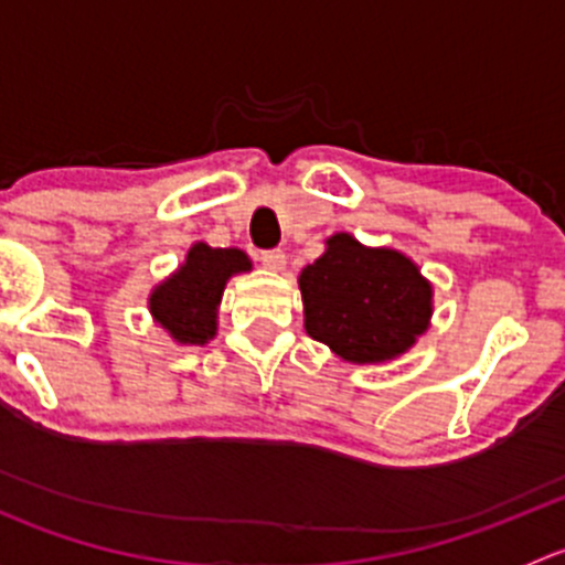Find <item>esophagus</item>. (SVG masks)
<instances>
[{
	"mask_svg": "<svg viewBox=\"0 0 565 565\" xmlns=\"http://www.w3.org/2000/svg\"><path fill=\"white\" fill-rule=\"evenodd\" d=\"M262 265L267 267L270 273H281L287 267V254L281 248H273V250H262Z\"/></svg>",
	"mask_w": 565,
	"mask_h": 565,
	"instance_id": "obj_1",
	"label": "esophagus"
}]
</instances>
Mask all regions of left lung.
Listing matches in <instances>:
<instances>
[{
  "label": "left lung",
  "instance_id": "obj_1",
  "mask_svg": "<svg viewBox=\"0 0 565 565\" xmlns=\"http://www.w3.org/2000/svg\"><path fill=\"white\" fill-rule=\"evenodd\" d=\"M303 328L347 363H388L415 347L435 315V287L391 246H363L350 232L324 241L298 276Z\"/></svg>",
  "mask_w": 565,
  "mask_h": 565
}]
</instances>
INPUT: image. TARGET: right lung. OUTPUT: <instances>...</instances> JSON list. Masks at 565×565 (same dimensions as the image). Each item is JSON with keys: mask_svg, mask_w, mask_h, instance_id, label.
<instances>
[{"mask_svg": "<svg viewBox=\"0 0 565 565\" xmlns=\"http://www.w3.org/2000/svg\"><path fill=\"white\" fill-rule=\"evenodd\" d=\"M248 270L246 250L213 248L202 241L193 243L182 265L152 287L147 298L152 322L161 324L174 344H207L218 330V306L226 281Z\"/></svg>", "mask_w": 565, "mask_h": 565, "instance_id": "1", "label": "right lung"}]
</instances>
